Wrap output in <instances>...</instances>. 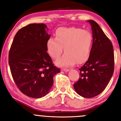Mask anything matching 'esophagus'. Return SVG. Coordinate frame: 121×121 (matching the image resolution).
Instances as JSON below:
<instances>
[{
	"label": "esophagus",
	"instance_id": "obj_1",
	"mask_svg": "<svg viewBox=\"0 0 121 121\" xmlns=\"http://www.w3.org/2000/svg\"><path fill=\"white\" fill-rule=\"evenodd\" d=\"M69 70V69H62V71H63L64 72H68Z\"/></svg>",
	"mask_w": 121,
	"mask_h": 121
}]
</instances>
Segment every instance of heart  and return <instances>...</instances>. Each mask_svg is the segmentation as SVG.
I'll list each match as a JSON object with an SVG mask.
<instances>
[{"instance_id":"obj_1","label":"heart","mask_w":121,"mask_h":121,"mask_svg":"<svg viewBox=\"0 0 121 121\" xmlns=\"http://www.w3.org/2000/svg\"><path fill=\"white\" fill-rule=\"evenodd\" d=\"M92 35L86 30L80 28L60 27L55 33V38L50 37L46 43L50 56L57 59L64 51L65 53L56 61L58 66L68 67L76 62L81 64L89 58L92 45Z\"/></svg>"}]
</instances>
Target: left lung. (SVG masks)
Instances as JSON below:
<instances>
[{"label": "left lung", "mask_w": 121, "mask_h": 121, "mask_svg": "<svg viewBox=\"0 0 121 121\" xmlns=\"http://www.w3.org/2000/svg\"><path fill=\"white\" fill-rule=\"evenodd\" d=\"M92 31V45L89 58L80 68V78L74 84L78 95L90 98L107 87L114 71L112 44L97 23L88 20Z\"/></svg>", "instance_id": "left-lung-1"}]
</instances>
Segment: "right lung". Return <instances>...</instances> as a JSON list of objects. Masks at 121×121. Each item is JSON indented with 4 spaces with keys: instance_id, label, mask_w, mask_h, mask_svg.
Returning <instances> with one entry per match:
<instances>
[{
    "instance_id": "right-lung-1",
    "label": "right lung",
    "mask_w": 121,
    "mask_h": 121,
    "mask_svg": "<svg viewBox=\"0 0 121 121\" xmlns=\"http://www.w3.org/2000/svg\"><path fill=\"white\" fill-rule=\"evenodd\" d=\"M43 23L28 24L17 32L9 54V63L16 85L26 95L39 98L47 94L53 77L60 72L47 52L50 37Z\"/></svg>"
}]
</instances>
